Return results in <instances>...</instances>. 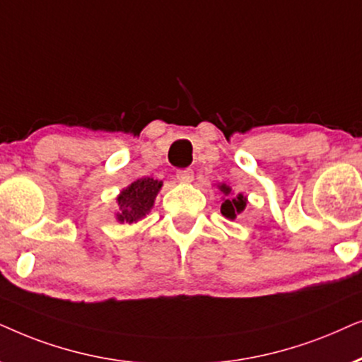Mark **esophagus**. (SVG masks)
Returning a JSON list of instances; mask_svg holds the SVG:
<instances>
[{"instance_id":"esophagus-1","label":"esophagus","mask_w":362,"mask_h":362,"mask_svg":"<svg viewBox=\"0 0 362 362\" xmlns=\"http://www.w3.org/2000/svg\"><path fill=\"white\" fill-rule=\"evenodd\" d=\"M177 178L180 182H184V184H190L194 180V170L192 168H178Z\"/></svg>"}]
</instances>
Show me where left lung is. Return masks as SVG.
<instances>
[{
    "instance_id": "left-lung-1",
    "label": "left lung",
    "mask_w": 362,
    "mask_h": 362,
    "mask_svg": "<svg viewBox=\"0 0 362 362\" xmlns=\"http://www.w3.org/2000/svg\"><path fill=\"white\" fill-rule=\"evenodd\" d=\"M220 190L225 194V200H223V204H221V209H220L221 215H223L225 218L233 220L235 216H237V214L243 211L245 205H247V199H245L243 195L235 197V199L233 197H230L231 189L226 185H220Z\"/></svg>"
}]
</instances>
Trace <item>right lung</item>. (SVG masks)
Instances as JSON below:
<instances>
[{
    "label": "right lung",
    "mask_w": 362,
    "mask_h": 362,
    "mask_svg": "<svg viewBox=\"0 0 362 362\" xmlns=\"http://www.w3.org/2000/svg\"><path fill=\"white\" fill-rule=\"evenodd\" d=\"M162 182L153 180L151 177L139 178L132 185L120 192L117 197V204L120 214L117 215L119 221H127V223H134V221L142 220L144 216L148 214L152 209L153 200L160 190Z\"/></svg>",
    "instance_id": "add662e5"
}]
</instances>
